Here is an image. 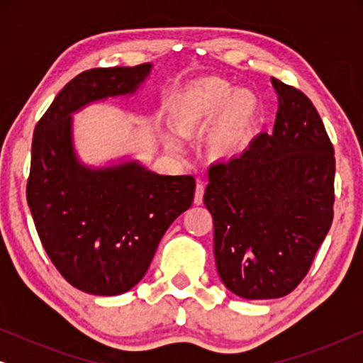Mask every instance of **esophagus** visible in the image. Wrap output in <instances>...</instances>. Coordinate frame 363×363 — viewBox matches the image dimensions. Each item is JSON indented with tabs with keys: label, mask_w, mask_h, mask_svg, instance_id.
Masks as SVG:
<instances>
[{
	"label": "esophagus",
	"mask_w": 363,
	"mask_h": 363,
	"mask_svg": "<svg viewBox=\"0 0 363 363\" xmlns=\"http://www.w3.org/2000/svg\"><path fill=\"white\" fill-rule=\"evenodd\" d=\"M203 195H205V183L198 182L196 183V190H195V205H201Z\"/></svg>",
	"instance_id": "1"
}]
</instances>
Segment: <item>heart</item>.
I'll return each mask as SVG.
<instances>
[{"mask_svg": "<svg viewBox=\"0 0 363 363\" xmlns=\"http://www.w3.org/2000/svg\"><path fill=\"white\" fill-rule=\"evenodd\" d=\"M257 99L252 92L231 84L205 79L185 89L177 99L175 118L185 135L208 132V148L221 158L236 157L250 145L257 117Z\"/></svg>", "mask_w": 363, "mask_h": 363, "instance_id": "b5f03b06", "label": "heart"}]
</instances>
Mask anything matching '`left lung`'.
<instances>
[{
    "label": "left lung",
    "instance_id": "left-lung-1",
    "mask_svg": "<svg viewBox=\"0 0 363 363\" xmlns=\"http://www.w3.org/2000/svg\"><path fill=\"white\" fill-rule=\"evenodd\" d=\"M277 113L240 157L210 168L203 201L215 225L223 284L242 299H277L309 271L334 218V147L304 94L272 77Z\"/></svg>",
    "mask_w": 363,
    "mask_h": 363
}]
</instances>
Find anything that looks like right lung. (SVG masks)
<instances>
[{
    "label": "right lung",
    "mask_w": 363,
    "mask_h": 363,
    "mask_svg": "<svg viewBox=\"0 0 363 363\" xmlns=\"http://www.w3.org/2000/svg\"><path fill=\"white\" fill-rule=\"evenodd\" d=\"M152 69L140 64L79 74L34 128L29 210L49 259L87 294L118 296L137 286L168 226L195 196L191 175H160L130 157L92 167L77 155L74 113L135 96Z\"/></svg>",
    "instance_id": "1"
}]
</instances>
